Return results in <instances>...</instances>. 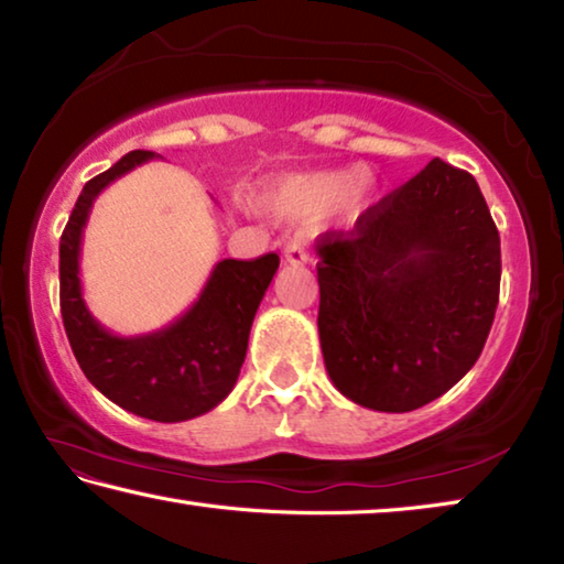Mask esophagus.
I'll list each match as a JSON object with an SVG mask.
<instances>
[{
  "mask_svg": "<svg viewBox=\"0 0 564 564\" xmlns=\"http://www.w3.org/2000/svg\"><path fill=\"white\" fill-rule=\"evenodd\" d=\"M283 259L289 261L291 265L308 263V261H311L308 243H305L303 238H291V241H285V246H283Z\"/></svg>",
  "mask_w": 564,
  "mask_h": 564,
  "instance_id": "1",
  "label": "esophagus"
}]
</instances>
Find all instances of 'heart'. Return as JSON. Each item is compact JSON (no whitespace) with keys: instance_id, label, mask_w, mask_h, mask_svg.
I'll use <instances>...</instances> for the list:
<instances>
[{"instance_id":"b5f03b06","label":"heart","mask_w":564,"mask_h":564,"mask_svg":"<svg viewBox=\"0 0 564 564\" xmlns=\"http://www.w3.org/2000/svg\"><path fill=\"white\" fill-rule=\"evenodd\" d=\"M360 169L316 171V174H293L275 181L263 191V204L273 212H305L313 206H326L348 196L358 202L368 191V181Z\"/></svg>"}]
</instances>
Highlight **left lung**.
<instances>
[{"instance_id": "8db88e82", "label": "left lung", "mask_w": 564, "mask_h": 564, "mask_svg": "<svg viewBox=\"0 0 564 564\" xmlns=\"http://www.w3.org/2000/svg\"><path fill=\"white\" fill-rule=\"evenodd\" d=\"M318 336L343 395L408 413L480 358L500 299V234L477 181L433 159L358 216L318 236Z\"/></svg>"}]
</instances>
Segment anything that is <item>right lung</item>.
Listing matches in <instances>:
<instances>
[{
    "label": "right lung",
    "instance_id": "add662e5",
    "mask_svg": "<svg viewBox=\"0 0 564 564\" xmlns=\"http://www.w3.org/2000/svg\"><path fill=\"white\" fill-rule=\"evenodd\" d=\"M154 151H129L82 188L59 243V301L66 338L89 383L111 403L156 423H181L214 410L241 373L248 333L269 289L279 256L256 261L224 259L194 305L166 328L144 336H117L84 303L79 256L91 206L111 181L129 174Z\"/></svg>",
    "mask_w": 564,
    "mask_h": 564
}]
</instances>
